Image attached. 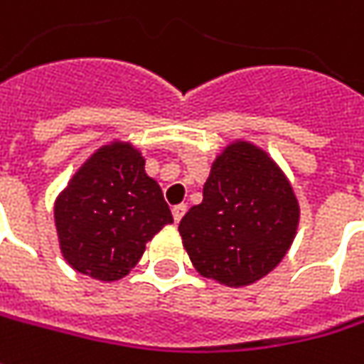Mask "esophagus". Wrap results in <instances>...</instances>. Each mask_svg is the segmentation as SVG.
Here are the masks:
<instances>
[{"instance_id":"obj_1","label":"esophagus","mask_w":364,"mask_h":364,"mask_svg":"<svg viewBox=\"0 0 364 364\" xmlns=\"http://www.w3.org/2000/svg\"><path fill=\"white\" fill-rule=\"evenodd\" d=\"M185 212H187V205H185V203H177V205H173V220H175V222H179L183 215H185Z\"/></svg>"}]
</instances>
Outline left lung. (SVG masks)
I'll return each mask as SVG.
<instances>
[{"mask_svg": "<svg viewBox=\"0 0 364 364\" xmlns=\"http://www.w3.org/2000/svg\"><path fill=\"white\" fill-rule=\"evenodd\" d=\"M299 222L293 189L271 156L236 142L222 152L203 185V201L183 215L187 255L208 279L242 287L273 271Z\"/></svg>", "mask_w": 364, "mask_h": 364, "instance_id": "left-lung-1", "label": "left lung"}]
</instances>
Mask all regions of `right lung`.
<instances>
[{
	"label": "right lung",
	"mask_w": 364,
	"mask_h": 364,
	"mask_svg": "<svg viewBox=\"0 0 364 364\" xmlns=\"http://www.w3.org/2000/svg\"><path fill=\"white\" fill-rule=\"evenodd\" d=\"M60 250L75 271L116 281L173 222L159 183L130 144L103 146L77 171L55 205Z\"/></svg>",
	"instance_id": "obj_1"
}]
</instances>
